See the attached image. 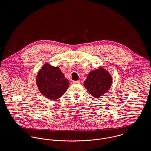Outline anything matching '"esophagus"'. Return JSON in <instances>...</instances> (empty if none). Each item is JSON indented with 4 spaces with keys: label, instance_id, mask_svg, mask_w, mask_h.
Instances as JSON below:
<instances>
[{
    "label": "esophagus",
    "instance_id": "1",
    "mask_svg": "<svg viewBox=\"0 0 151 151\" xmlns=\"http://www.w3.org/2000/svg\"><path fill=\"white\" fill-rule=\"evenodd\" d=\"M73 83L74 84H80V81H74Z\"/></svg>",
    "mask_w": 151,
    "mask_h": 151
}]
</instances>
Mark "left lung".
Here are the masks:
<instances>
[{
	"label": "left lung",
	"instance_id": "left-lung-1",
	"mask_svg": "<svg viewBox=\"0 0 151 151\" xmlns=\"http://www.w3.org/2000/svg\"><path fill=\"white\" fill-rule=\"evenodd\" d=\"M112 83L111 75L103 67L89 73L84 86L94 98H99L105 93Z\"/></svg>",
	"mask_w": 151,
	"mask_h": 151
}]
</instances>
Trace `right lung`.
<instances>
[{
	"mask_svg": "<svg viewBox=\"0 0 151 151\" xmlns=\"http://www.w3.org/2000/svg\"><path fill=\"white\" fill-rule=\"evenodd\" d=\"M36 83L41 92L47 98L56 100L67 91L69 81L58 67L45 63L38 73Z\"/></svg>",
	"mask_w": 151,
	"mask_h": 151,
	"instance_id": "right-lung-1",
	"label": "right lung"
}]
</instances>
